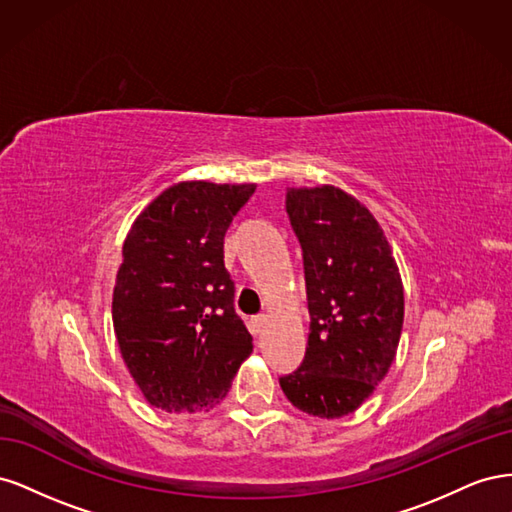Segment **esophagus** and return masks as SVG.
<instances>
[{"label":"esophagus","mask_w":512,"mask_h":512,"mask_svg":"<svg viewBox=\"0 0 512 512\" xmlns=\"http://www.w3.org/2000/svg\"><path fill=\"white\" fill-rule=\"evenodd\" d=\"M267 322H269V318L265 316V314H260V316H254L252 320H250V327H252V333H262V329L267 327Z\"/></svg>","instance_id":"1"}]
</instances>
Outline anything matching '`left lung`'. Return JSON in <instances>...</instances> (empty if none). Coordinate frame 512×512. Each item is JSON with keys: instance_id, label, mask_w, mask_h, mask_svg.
<instances>
[{"instance_id": "left-lung-1", "label": "left lung", "mask_w": 512, "mask_h": 512, "mask_svg": "<svg viewBox=\"0 0 512 512\" xmlns=\"http://www.w3.org/2000/svg\"><path fill=\"white\" fill-rule=\"evenodd\" d=\"M309 309L305 359L280 386L318 418L354 412L389 374L404 327V286L391 245L365 205L335 185L290 188Z\"/></svg>"}]
</instances>
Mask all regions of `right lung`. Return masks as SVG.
Listing matches in <instances>:
<instances>
[{
	"instance_id": "obj_1",
	"label": "right lung",
	"mask_w": 512,
	"mask_h": 512,
	"mask_svg": "<svg viewBox=\"0 0 512 512\" xmlns=\"http://www.w3.org/2000/svg\"><path fill=\"white\" fill-rule=\"evenodd\" d=\"M254 190V183H175L123 241L113 290L117 344L138 389L164 412L213 408L254 348L224 267V235Z\"/></svg>"
}]
</instances>
